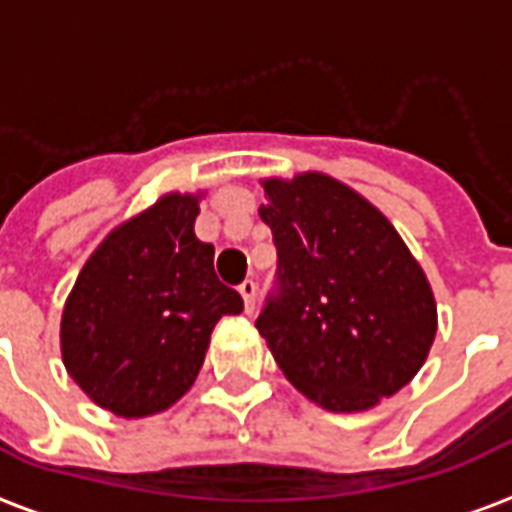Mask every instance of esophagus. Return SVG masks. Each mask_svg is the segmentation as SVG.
Wrapping results in <instances>:
<instances>
[{
	"label": "esophagus",
	"mask_w": 512,
	"mask_h": 512,
	"mask_svg": "<svg viewBox=\"0 0 512 512\" xmlns=\"http://www.w3.org/2000/svg\"><path fill=\"white\" fill-rule=\"evenodd\" d=\"M239 292H241V298H244V311H247V314H252V311H255L257 284L252 282V279H247V282H244L239 287Z\"/></svg>",
	"instance_id": "esophagus-1"
}]
</instances>
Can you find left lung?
I'll list each match as a JSON object with an SVG mask.
<instances>
[{
  "mask_svg": "<svg viewBox=\"0 0 512 512\" xmlns=\"http://www.w3.org/2000/svg\"><path fill=\"white\" fill-rule=\"evenodd\" d=\"M279 295L257 330L298 392L333 413L397 395L427 362L438 303L419 260L365 195L322 171L260 179Z\"/></svg>",
  "mask_w": 512,
  "mask_h": 512,
  "instance_id": "8db88e82",
  "label": "left lung"
}]
</instances>
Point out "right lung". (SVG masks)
<instances>
[{
	"instance_id": "right-lung-1",
	"label": "right lung",
	"mask_w": 512,
	"mask_h": 512,
	"mask_svg": "<svg viewBox=\"0 0 512 512\" xmlns=\"http://www.w3.org/2000/svg\"><path fill=\"white\" fill-rule=\"evenodd\" d=\"M204 190L161 195L109 230L61 314V360L88 400L123 419L177 403L204 365L214 325L244 300L195 236Z\"/></svg>"
}]
</instances>
